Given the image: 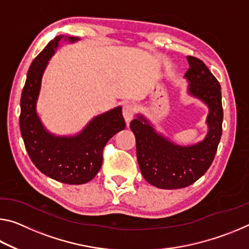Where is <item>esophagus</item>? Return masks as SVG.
<instances>
[{
  "mask_svg": "<svg viewBox=\"0 0 249 249\" xmlns=\"http://www.w3.org/2000/svg\"><path fill=\"white\" fill-rule=\"evenodd\" d=\"M135 112H136V107L132 103H127L123 107V116L126 121V123H129L130 120L133 119L135 115Z\"/></svg>",
  "mask_w": 249,
  "mask_h": 249,
  "instance_id": "1",
  "label": "esophagus"
}]
</instances>
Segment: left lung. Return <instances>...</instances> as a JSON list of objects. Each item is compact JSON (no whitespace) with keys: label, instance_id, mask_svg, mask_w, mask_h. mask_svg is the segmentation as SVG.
<instances>
[{"label":"left lung","instance_id":"8db88e82","mask_svg":"<svg viewBox=\"0 0 249 249\" xmlns=\"http://www.w3.org/2000/svg\"><path fill=\"white\" fill-rule=\"evenodd\" d=\"M190 68L184 77L189 92L208 104L209 133L203 142L181 147L158 135L144 117L130 122L136 138L137 161L147 182L160 189H180L195 183L203 176L215 157L222 136V93L217 79L199 58L188 56Z\"/></svg>","mask_w":249,"mask_h":249}]
</instances>
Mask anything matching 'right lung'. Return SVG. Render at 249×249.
<instances>
[{
  "mask_svg": "<svg viewBox=\"0 0 249 249\" xmlns=\"http://www.w3.org/2000/svg\"><path fill=\"white\" fill-rule=\"evenodd\" d=\"M64 36H57L44 48L29 67L20 96L19 128L25 148L37 169L49 178L67 184L89 182L98 174L107 142L125 128L122 107L96 116L77 136L58 137L45 130L36 113L41 77ZM75 41L68 37L65 40Z\"/></svg>",
  "mask_w": 249,
  "mask_h": 249,
  "instance_id": "add662e5",
  "label": "right lung"
}]
</instances>
